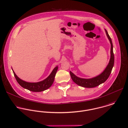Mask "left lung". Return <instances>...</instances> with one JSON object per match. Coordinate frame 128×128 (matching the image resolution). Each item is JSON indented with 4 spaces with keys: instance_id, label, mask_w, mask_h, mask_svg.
Listing matches in <instances>:
<instances>
[{
    "instance_id": "obj_1",
    "label": "left lung",
    "mask_w": 128,
    "mask_h": 128,
    "mask_svg": "<svg viewBox=\"0 0 128 128\" xmlns=\"http://www.w3.org/2000/svg\"><path fill=\"white\" fill-rule=\"evenodd\" d=\"M107 37L110 44V58L109 62L103 72L98 76L91 78H82L76 76L70 71V75L72 80L78 85L84 87L92 88L97 86L104 82L109 77L114 64V55L113 52V46L112 40L108 35V32L105 30Z\"/></svg>"
}]
</instances>
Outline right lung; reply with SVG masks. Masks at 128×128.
Segmentation results:
<instances>
[{
	"label": "right lung",
	"instance_id": "obj_1",
	"mask_svg": "<svg viewBox=\"0 0 128 128\" xmlns=\"http://www.w3.org/2000/svg\"><path fill=\"white\" fill-rule=\"evenodd\" d=\"M58 66H56L54 68L50 76L45 80L37 82H29L24 81L20 78L15 74L14 72L12 71L14 74V76L18 82L24 88H26L30 91L34 92H40L50 88L53 84L56 76V72L58 70Z\"/></svg>",
	"mask_w": 128,
	"mask_h": 128
}]
</instances>
